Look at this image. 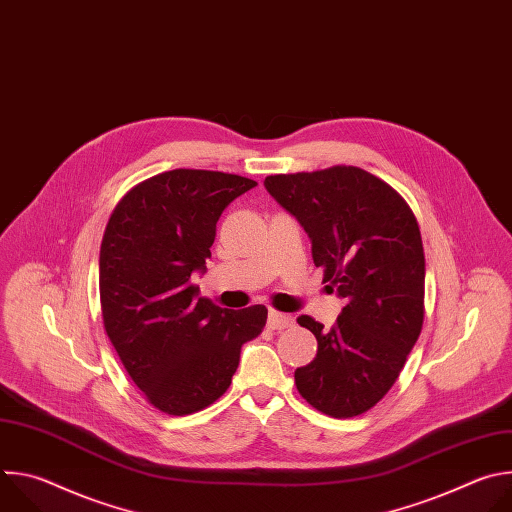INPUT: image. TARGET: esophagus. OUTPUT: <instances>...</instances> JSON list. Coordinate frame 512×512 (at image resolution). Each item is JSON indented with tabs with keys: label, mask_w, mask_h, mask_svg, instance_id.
<instances>
[{
	"label": "esophagus",
	"mask_w": 512,
	"mask_h": 512,
	"mask_svg": "<svg viewBox=\"0 0 512 512\" xmlns=\"http://www.w3.org/2000/svg\"><path fill=\"white\" fill-rule=\"evenodd\" d=\"M267 324H269L271 330H283V328H289L291 324H294V318L287 316V314H281L277 310H269Z\"/></svg>",
	"instance_id": "obj_1"
}]
</instances>
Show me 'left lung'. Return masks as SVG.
<instances>
[{
    "label": "left lung",
    "instance_id": "left-lung-1",
    "mask_svg": "<svg viewBox=\"0 0 512 512\" xmlns=\"http://www.w3.org/2000/svg\"><path fill=\"white\" fill-rule=\"evenodd\" d=\"M265 186L310 235L326 287L346 300L330 330L312 316L298 318L318 352L296 369V387L314 409L356 417L389 393L421 334L425 257L417 218L393 186L356 166L275 174Z\"/></svg>",
    "mask_w": 512,
    "mask_h": 512
}]
</instances>
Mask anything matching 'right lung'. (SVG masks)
Masks as SVG:
<instances>
[{"label":"right lung","instance_id":"obj_1","mask_svg":"<svg viewBox=\"0 0 512 512\" xmlns=\"http://www.w3.org/2000/svg\"><path fill=\"white\" fill-rule=\"evenodd\" d=\"M255 180L170 170L135 184L113 208L99 255L105 332L141 395L168 415L223 397L241 346L267 322L265 306L227 310L198 296L216 221Z\"/></svg>","mask_w":512,"mask_h":512}]
</instances>
